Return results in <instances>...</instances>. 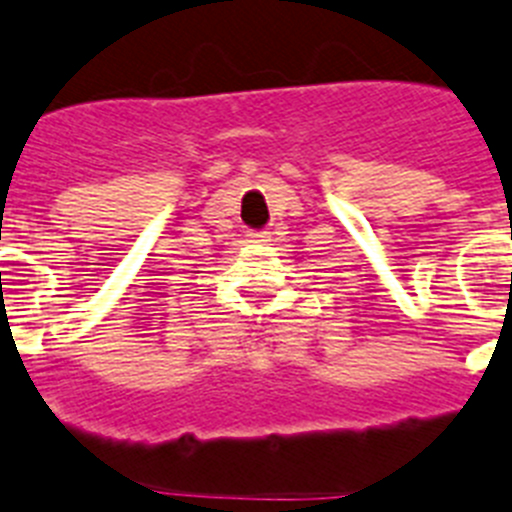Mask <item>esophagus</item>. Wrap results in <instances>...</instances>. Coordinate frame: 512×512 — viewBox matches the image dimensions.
<instances>
[{"instance_id":"1","label":"esophagus","mask_w":512,"mask_h":512,"mask_svg":"<svg viewBox=\"0 0 512 512\" xmlns=\"http://www.w3.org/2000/svg\"><path fill=\"white\" fill-rule=\"evenodd\" d=\"M248 241L251 243H269L271 241V233L269 230H248Z\"/></svg>"}]
</instances>
